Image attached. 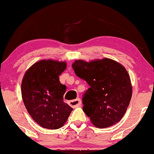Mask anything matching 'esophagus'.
Returning a JSON list of instances; mask_svg holds the SVG:
<instances>
[{"mask_svg":"<svg viewBox=\"0 0 154 154\" xmlns=\"http://www.w3.org/2000/svg\"><path fill=\"white\" fill-rule=\"evenodd\" d=\"M81 104H82V102H81L80 99H79V98L75 99V100H71V101H69V106H72V107H73V108L77 107V106H80Z\"/></svg>","mask_w":154,"mask_h":154,"instance_id":"34e87169","label":"esophagus"}]
</instances>
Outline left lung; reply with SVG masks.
Listing matches in <instances>:
<instances>
[{"label":"left lung","instance_id":"8db88e82","mask_svg":"<svg viewBox=\"0 0 154 154\" xmlns=\"http://www.w3.org/2000/svg\"><path fill=\"white\" fill-rule=\"evenodd\" d=\"M72 67L77 76L89 86L82 100V109L93 124L105 128L119 122L132 95L130 77L125 68L107 58L90 63L76 60Z\"/></svg>","mask_w":154,"mask_h":154}]
</instances>
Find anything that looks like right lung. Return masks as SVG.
<instances>
[{
    "instance_id": "right-lung-1",
    "label": "right lung",
    "mask_w": 154,
    "mask_h": 154,
    "mask_svg": "<svg viewBox=\"0 0 154 154\" xmlns=\"http://www.w3.org/2000/svg\"><path fill=\"white\" fill-rule=\"evenodd\" d=\"M65 63L40 60L26 72L21 91L25 107L33 120L42 127H62L73 110L64 102L67 87L60 83L59 76L65 70Z\"/></svg>"
}]
</instances>
